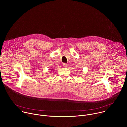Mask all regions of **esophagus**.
Wrapping results in <instances>:
<instances>
[{"label":"esophagus","mask_w":127,"mask_h":127,"mask_svg":"<svg viewBox=\"0 0 127 127\" xmlns=\"http://www.w3.org/2000/svg\"><path fill=\"white\" fill-rule=\"evenodd\" d=\"M63 66L64 67H67V64L66 63H63Z\"/></svg>","instance_id":"1"}]
</instances>
